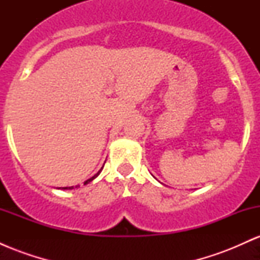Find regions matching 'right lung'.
Here are the masks:
<instances>
[{
    "instance_id": "obj_1",
    "label": "right lung",
    "mask_w": 260,
    "mask_h": 260,
    "mask_svg": "<svg viewBox=\"0 0 260 260\" xmlns=\"http://www.w3.org/2000/svg\"><path fill=\"white\" fill-rule=\"evenodd\" d=\"M101 170H103V168H101ZM101 170H100V171L99 172H98V174H95L94 176H92V177L91 178H89V180H86L85 182H84V184H88L89 183V182H91L92 180H94V178H96L98 177V176H99V174H100V172H101ZM77 187H78V186H76V188ZM73 188L74 187H63V188H62V189H73Z\"/></svg>"
}]
</instances>
